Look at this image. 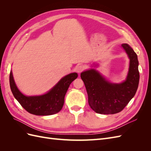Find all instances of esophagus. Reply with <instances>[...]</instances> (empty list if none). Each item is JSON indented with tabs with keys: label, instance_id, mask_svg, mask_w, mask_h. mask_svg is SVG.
<instances>
[{
	"label": "esophagus",
	"instance_id": "esophagus-1",
	"mask_svg": "<svg viewBox=\"0 0 151 151\" xmlns=\"http://www.w3.org/2000/svg\"><path fill=\"white\" fill-rule=\"evenodd\" d=\"M85 68V67L83 65H77L76 68V70L77 73H81V72H83Z\"/></svg>",
	"mask_w": 151,
	"mask_h": 151
}]
</instances>
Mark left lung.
Instances as JSON below:
<instances>
[{
	"mask_svg": "<svg viewBox=\"0 0 151 151\" xmlns=\"http://www.w3.org/2000/svg\"><path fill=\"white\" fill-rule=\"evenodd\" d=\"M122 47L130 59L129 73L124 82L109 83L95 69L81 74L88 93L89 106L97 113L109 115L120 112L137 90L140 77L137 55L128 44H122Z\"/></svg>",
	"mask_w": 151,
	"mask_h": 151,
	"instance_id": "8db88e82",
	"label": "left lung"
}]
</instances>
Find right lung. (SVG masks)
<instances>
[{
	"instance_id": "right-lung-1",
	"label": "right lung",
	"mask_w": 151,
	"mask_h": 151,
	"mask_svg": "<svg viewBox=\"0 0 151 151\" xmlns=\"http://www.w3.org/2000/svg\"><path fill=\"white\" fill-rule=\"evenodd\" d=\"M77 76L76 72L68 74L59 81L47 93L33 96H26L20 92L15 84L12 71L10 72L9 83L14 96L27 111L35 115L47 116L61 110L68 87Z\"/></svg>"
}]
</instances>
